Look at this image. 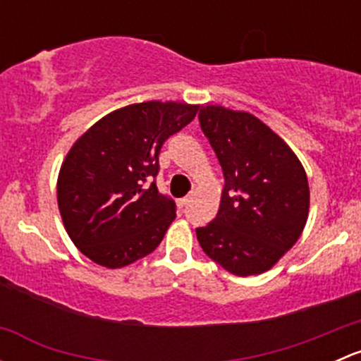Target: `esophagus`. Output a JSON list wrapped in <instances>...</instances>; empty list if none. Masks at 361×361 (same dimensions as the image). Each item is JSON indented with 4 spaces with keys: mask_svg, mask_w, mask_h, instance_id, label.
<instances>
[{
    "mask_svg": "<svg viewBox=\"0 0 361 361\" xmlns=\"http://www.w3.org/2000/svg\"><path fill=\"white\" fill-rule=\"evenodd\" d=\"M190 201H192V195H187V197H183V199H180V201H178V206L185 207Z\"/></svg>",
    "mask_w": 361,
    "mask_h": 361,
    "instance_id": "34e87169",
    "label": "esophagus"
}]
</instances>
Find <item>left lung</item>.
<instances>
[{
    "mask_svg": "<svg viewBox=\"0 0 361 361\" xmlns=\"http://www.w3.org/2000/svg\"><path fill=\"white\" fill-rule=\"evenodd\" d=\"M199 123L225 178L216 218L195 228L199 245L231 274H262L304 231V167L288 145L250 113L202 106Z\"/></svg>",
    "mask_w": 361,
    "mask_h": 361,
    "instance_id": "obj_1",
    "label": "left lung"
}]
</instances>
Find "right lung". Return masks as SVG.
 I'll return each instance as SVG.
<instances>
[{"label": "right lung", "mask_w": 361, "mask_h": 361, "mask_svg": "<svg viewBox=\"0 0 361 361\" xmlns=\"http://www.w3.org/2000/svg\"><path fill=\"white\" fill-rule=\"evenodd\" d=\"M199 106L130 104L103 116L69 150L57 180V202L69 238L108 269L147 257L176 218V204L155 178L164 141L194 120Z\"/></svg>", "instance_id": "obj_1"}]
</instances>
